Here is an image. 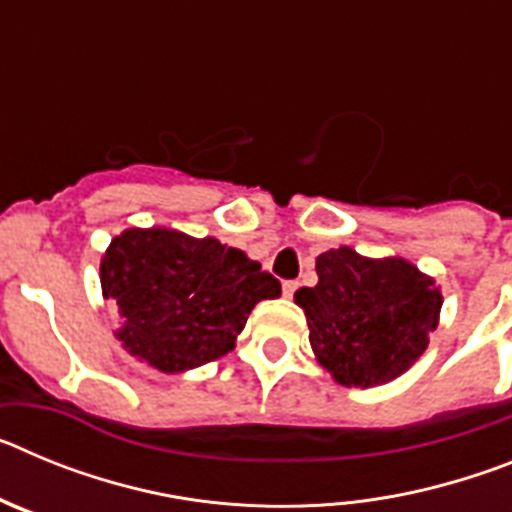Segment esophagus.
<instances>
[{"label":"esophagus","mask_w":512,"mask_h":512,"mask_svg":"<svg viewBox=\"0 0 512 512\" xmlns=\"http://www.w3.org/2000/svg\"><path fill=\"white\" fill-rule=\"evenodd\" d=\"M297 287H300V282H295V279H287V282H284V297H292L297 292Z\"/></svg>","instance_id":"esophagus-1"}]
</instances>
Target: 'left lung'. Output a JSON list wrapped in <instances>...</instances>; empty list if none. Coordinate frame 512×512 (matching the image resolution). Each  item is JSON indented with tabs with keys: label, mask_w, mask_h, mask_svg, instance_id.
I'll return each instance as SVG.
<instances>
[{
	"label": "left lung",
	"mask_w": 512,
	"mask_h": 512,
	"mask_svg": "<svg viewBox=\"0 0 512 512\" xmlns=\"http://www.w3.org/2000/svg\"><path fill=\"white\" fill-rule=\"evenodd\" d=\"M318 284L297 289L312 351L336 382L374 387L408 372L438 325L441 292L405 259L320 253Z\"/></svg>",
	"instance_id": "8db88e82"
}]
</instances>
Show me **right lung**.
Segmentation results:
<instances>
[{
    "label": "right lung",
    "instance_id": "1",
    "mask_svg": "<svg viewBox=\"0 0 512 512\" xmlns=\"http://www.w3.org/2000/svg\"><path fill=\"white\" fill-rule=\"evenodd\" d=\"M102 292L120 307L122 346L176 374L228 354L253 305L282 295V284L215 238L133 228L104 253Z\"/></svg>",
    "mask_w": 512,
    "mask_h": 512
}]
</instances>
